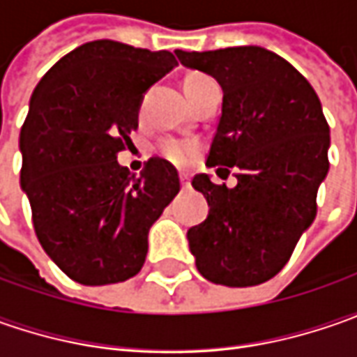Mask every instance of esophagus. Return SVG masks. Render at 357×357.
<instances>
[{"mask_svg":"<svg viewBox=\"0 0 357 357\" xmlns=\"http://www.w3.org/2000/svg\"><path fill=\"white\" fill-rule=\"evenodd\" d=\"M181 185L185 186V188L188 186V176H186L185 172H181Z\"/></svg>","mask_w":357,"mask_h":357,"instance_id":"1","label":"esophagus"}]
</instances>
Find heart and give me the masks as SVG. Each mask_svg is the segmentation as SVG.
<instances>
[{"mask_svg": "<svg viewBox=\"0 0 357 357\" xmlns=\"http://www.w3.org/2000/svg\"><path fill=\"white\" fill-rule=\"evenodd\" d=\"M208 79L211 77L199 75V73L186 77L185 91H190L192 87H197V85L208 81ZM160 153L169 158L171 162H174V165H186L188 160H192L195 155H197V146L192 143H183V141H167V143L160 144Z\"/></svg>", "mask_w": 357, "mask_h": 357, "instance_id": "b5f03b06", "label": "heart"}]
</instances>
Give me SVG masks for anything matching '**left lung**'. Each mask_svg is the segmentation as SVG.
Here are the masks:
<instances>
[{"label":"left lung","mask_w":357,"mask_h":357,"mask_svg":"<svg viewBox=\"0 0 357 357\" xmlns=\"http://www.w3.org/2000/svg\"><path fill=\"white\" fill-rule=\"evenodd\" d=\"M174 53L220 83L222 115L206 165L238 171L234 188L208 174L192 178L211 211L186 232L190 252L214 284H262L286 266L316 218L318 186L330 169L320 99L306 77L264 47Z\"/></svg>","instance_id":"8db88e82"}]
</instances>
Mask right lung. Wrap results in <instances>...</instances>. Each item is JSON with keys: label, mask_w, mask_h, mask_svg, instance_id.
Masks as SVG:
<instances>
[{"label": "right lung", "mask_w": 357, "mask_h": 357, "mask_svg": "<svg viewBox=\"0 0 357 357\" xmlns=\"http://www.w3.org/2000/svg\"><path fill=\"white\" fill-rule=\"evenodd\" d=\"M178 65L171 51L89 41L37 83L21 127V188L49 258L85 286L139 274L149 230L178 190V172L151 158L141 176L117 162L132 144L144 91Z\"/></svg>", "instance_id": "right-lung-1"}]
</instances>
